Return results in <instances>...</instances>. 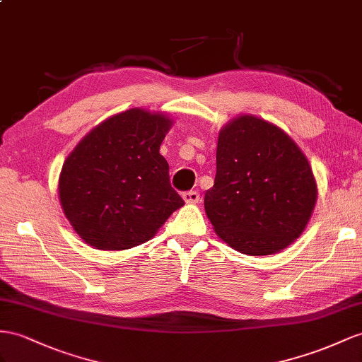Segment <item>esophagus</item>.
<instances>
[{"label": "esophagus", "instance_id": "1", "mask_svg": "<svg viewBox=\"0 0 362 362\" xmlns=\"http://www.w3.org/2000/svg\"><path fill=\"white\" fill-rule=\"evenodd\" d=\"M182 199L187 203H199L200 194L197 191H185L182 192Z\"/></svg>", "mask_w": 362, "mask_h": 362}]
</instances>
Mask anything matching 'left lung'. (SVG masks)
I'll return each mask as SVG.
<instances>
[{"instance_id": "8db88e82", "label": "left lung", "mask_w": 362, "mask_h": 362, "mask_svg": "<svg viewBox=\"0 0 362 362\" xmlns=\"http://www.w3.org/2000/svg\"><path fill=\"white\" fill-rule=\"evenodd\" d=\"M214 187L205 211L235 251L271 255L298 238L317 202L312 168L283 129L240 116L218 134Z\"/></svg>"}]
</instances>
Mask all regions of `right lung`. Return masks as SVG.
<instances>
[{
	"mask_svg": "<svg viewBox=\"0 0 362 362\" xmlns=\"http://www.w3.org/2000/svg\"><path fill=\"white\" fill-rule=\"evenodd\" d=\"M171 120L133 108L82 139L62 165L59 200L90 246L122 251L145 243L185 205L159 153Z\"/></svg>",
	"mask_w": 362,
	"mask_h": 362,
	"instance_id": "add662e5",
	"label": "right lung"
}]
</instances>
